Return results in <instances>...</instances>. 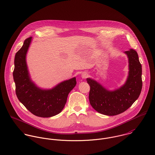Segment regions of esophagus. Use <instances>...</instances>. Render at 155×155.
<instances>
[{
    "label": "esophagus",
    "mask_w": 155,
    "mask_h": 155,
    "mask_svg": "<svg viewBox=\"0 0 155 155\" xmlns=\"http://www.w3.org/2000/svg\"><path fill=\"white\" fill-rule=\"evenodd\" d=\"M89 74L87 73V72H83L82 73V75H81V77L82 79H86L88 77Z\"/></svg>",
    "instance_id": "obj_1"
}]
</instances>
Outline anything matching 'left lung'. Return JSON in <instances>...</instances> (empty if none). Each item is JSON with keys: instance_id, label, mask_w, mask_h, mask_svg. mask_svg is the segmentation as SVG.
I'll list each match as a JSON object with an SVG mask.
<instances>
[{"instance_id": "8db88e82", "label": "left lung", "mask_w": 155, "mask_h": 155, "mask_svg": "<svg viewBox=\"0 0 155 155\" xmlns=\"http://www.w3.org/2000/svg\"><path fill=\"white\" fill-rule=\"evenodd\" d=\"M128 58L129 72L122 87L113 91L105 88L96 81L87 78L90 86L89 100L91 106L100 113L114 116L129 109L138 99L142 89V67L137 52L133 49L125 51Z\"/></svg>"}]
</instances>
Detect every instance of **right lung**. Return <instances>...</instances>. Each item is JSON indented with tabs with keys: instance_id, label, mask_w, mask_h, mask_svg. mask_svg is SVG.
<instances>
[{
	"instance_id": "1",
	"label": "right lung",
	"mask_w": 155,
	"mask_h": 155,
	"mask_svg": "<svg viewBox=\"0 0 155 155\" xmlns=\"http://www.w3.org/2000/svg\"><path fill=\"white\" fill-rule=\"evenodd\" d=\"M32 37L26 39L14 59V80L19 101L35 116L49 117L60 113L69 92L76 85V78L64 81L49 89H41L31 81L26 63V55Z\"/></svg>"
}]
</instances>
